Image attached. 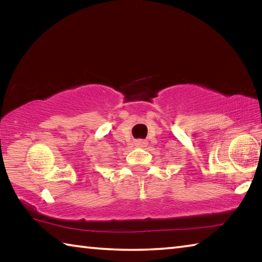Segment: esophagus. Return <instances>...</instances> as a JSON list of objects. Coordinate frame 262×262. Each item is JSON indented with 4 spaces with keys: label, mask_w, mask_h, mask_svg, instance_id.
I'll use <instances>...</instances> for the list:
<instances>
[{
    "label": "esophagus",
    "mask_w": 262,
    "mask_h": 262,
    "mask_svg": "<svg viewBox=\"0 0 262 262\" xmlns=\"http://www.w3.org/2000/svg\"><path fill=\"white\" fill-rule=\"evenodd\" d=\"M147 144H148V142L144 141V140H137V141H135V145H136V147H139V148L147 147Z\"/></svg>",
    "instance_id": "esophagus-1"
}]
</instances>
